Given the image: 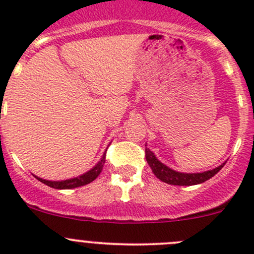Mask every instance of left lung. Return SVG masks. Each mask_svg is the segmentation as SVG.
I'll use <instances>...</instances> for the list:
<instances>
[{"label": "left lung", "instance_id": "obj_1", "mask_svg": "<svg viewBox=\"0 0 254 254\" xmlns=\"http://www.w3.org/2000/svg\"><path fill=\"white\" fill-rule=\"evenodd\" d=\"M145 157L147 161L148 166L152 170L153 175L157 177L160 181L165 182L167 184H172V186H195V184H200L203 182L207 181L211 177H214L225 166V163L220 165L219 167L214 168V170L205 171V172L200 173H184V172H178V171L172 170L168 166H166L165 163L161 162L157 157L155 156V153L147 147V145H145Z\"/></svg>", "mask_w": 254, "mask_h": 254}]
</instances>
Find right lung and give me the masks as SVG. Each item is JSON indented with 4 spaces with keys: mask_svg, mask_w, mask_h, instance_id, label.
I'll return each mask as SVG.
<instances>
[{
    "mask_svg": "<svg viewBox=\"0 0 254 254\" xmlns=\"http://www.w3.org/2000/svg\"><path fill=\"white\" fill-rule=\"evenodd\" d=\"M106 162V152L103 153L101 160L98 161L96 166L93 168L88 171V172L83 173V175L75 177V178H70V179H65V181H47V179H43L40 177L34 176L38 181H40L42 183L47 184V186L51 187V188H55V189H73V188H77V187H82V186H86V184L91 183L93 182L97 177L99 176V173L102 172L103 170V165Z\"/></svg>",
    "mask_w": 254,
    "mask_h": 254,
    "instance_id": "add662e5",
    "label": "right lung"
}]
</instances>
